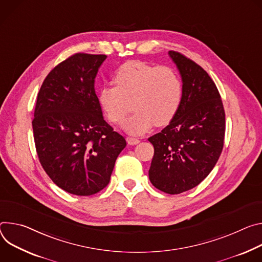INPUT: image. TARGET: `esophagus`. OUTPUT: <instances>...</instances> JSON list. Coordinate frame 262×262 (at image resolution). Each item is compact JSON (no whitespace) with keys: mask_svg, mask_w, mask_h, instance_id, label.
I'll return each mask as SVG.
<instances>
[{"mask_svg":"<svg viewBox=\"0 0 262 262\" xmlns=\"http://www.w3.org/2000/svg\"><path fill=\"white\" fill-rule=\"evenodd\" d=\"M127 142L130 144V146H134V144L139 143L140 140L135 138V137H127Z\"/></svg>","mask_w":262,"mask_h":262,"instance_id":"1","label":"esophagus"}]
</instances>
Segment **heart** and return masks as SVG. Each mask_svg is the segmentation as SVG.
<instances>
[{"label":"heart","mask_w":262,"mask_h":262,"mask_svg":"<svg viewBox=\"0 0 262 262\" xmlns=\"http://www.w3.org/2000/svg\"><path fill=\"white\" fill-rule=\"evenodd\" d=\"M114 82L116 86L100 90L99 102L114 124L123 122L133 102L135 112L123 124L130 134H142L154 124L158 127L168 124L182 101L181 78L169 67L129 61L116 71Z\"/></svg>","instance_id":"b5f03b06"}]
</instances>
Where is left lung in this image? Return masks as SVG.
Segmentation results:
<instances>
[{"instance_id":"left-lung-1","label":"left lung","mask_w":262,"mask_h":262,"mask_svg":"<svg viewBox=\"0 0 262 262\" xmlns=\"http://www.w3.org/2000/svg\"><path fill=\"white\" fill-rule=\"evenodd\" d=\"M168 55L182 78V101L169 124L149 138L154 146L149 178L159 190L178 194L199 185L217 162L224 147L225 110L205 70L178 52Z\"/></svg>"}]
</instances>
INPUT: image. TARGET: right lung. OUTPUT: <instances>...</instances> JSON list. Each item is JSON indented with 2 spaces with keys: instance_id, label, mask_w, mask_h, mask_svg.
Masks as SVG:
<instances>
[{
  "instance_id": "obj_1",
  "label": "right lung",
  "mask_w": 262,
  "mask_h": 262,
  "mask_svg": "<svg viewBox=\"0 0 262 262\" xmlns=\"http://www.w3.org/2000/svg\"><path fill=\"white\" fill-rule=\"evenodd\" d=\"M106 58L69 57L49 73L37 95L32 127L40 164L58 187L76 195L106 187L127 144L104 120L95 91Z\"/></svg>"
}]
</instances>
